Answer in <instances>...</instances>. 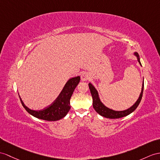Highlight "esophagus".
Returning <instances> with one entry per match:
<instances>
[{"instance_id": "obj_1", "label": "esophagus", "mask_w": 160, "mask_h": 160, "mask_svg": "<svg viewBox=\"0 0 160 160\" xmlns=\"http://www.w3.org/2000/svg\"><path fill=\"white\" fill-rule=\"evenodd\" d=\"M81 80H82L83 81H85L88 80L89 78H90V76H89L88 73H83V75H81Z\"/></svg>"}]
</instances>
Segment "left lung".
Here are the masks:
<instances>
[{
    "label": "left lung",
    "instance_id": "1",
    "mask_svg": "<svg viewBox=\"0 0 160 160\" xmlns=\"http://www.w3.org/2000/svg\"><path fill=\"white\" fill-rule=\"evenodd\" d=\"M134 55L137 57V60L139 62V64L141 65L138 53L135 52ZM89 89H90L91 94H92V98H93V107L95 109V111L98 112L99 115H100L102 117H104V118H109V119H118V118H123V117H126L128 115H130L136 109V108L138 107V104H140V102H141V100L142 99L143 89H144V82L142 83V87L141 94H140L137 101H136V102L134 103V104L132 105L130 108H128V109H126V110L121 111H117L112 110V109H111V108L107 107L106 106H104L103 103L100 101L99 96H98V92H97L96 88L93 87V85L92 83H89Z\"/></svg>",
    "mask_w": 160,
    "mask_h": 160
}]
</instances>
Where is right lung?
Segmentation results:
<instances>
[{"mask_svg":"<svg viewBox=\"0 0 160 160\" xmlns=\"http://www.w3.org/2000/svg\"><path fill=\"white\" fill-rule=\"evenodd\" d=\"M79 76L70 79L65 84L63 89L58 96V98L54 100V102L48 107L45 108L44 109L40 111L30 109L23 102L20 96H19V97L20 98L22 106L31 115L38 119L46 121H58L64 118L69 110L71 109L70 99H71L72 93L77 85L79 84Z\"/></svg>","mask_w":160,"mask_h":160,"instance_id":"1","label":"right lung"}]
</instances>
